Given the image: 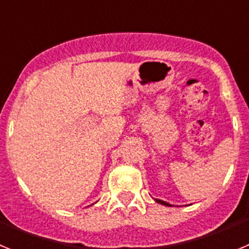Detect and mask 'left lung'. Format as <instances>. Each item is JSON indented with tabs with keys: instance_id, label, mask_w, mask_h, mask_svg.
<instances>
[{
	"instance_id": "1",
	"label": "left lung",
	"mask_w": 249,
	"mask_h": 249,
	"mask_svg": "<svg viewBox=\"0 0 249 249\" xmlns=\"http://www.w3.org/2000/svg\"><path fill=\"white\" fill-rule=\"evenodd\" d=\"M156 202H157V203H160V204H163V206H168V207H172V204H169V203H167V202H164V201H160V199H155Z\"/></svg>"
}]
</instances>
